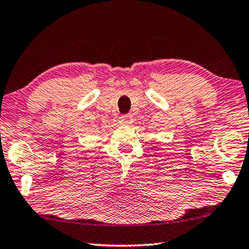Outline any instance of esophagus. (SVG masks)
<instances>
[{"label":"esophagus","instance_id":"esophagus-1","mask_svg":"<svg viewBox=\"0 0 249 249\" xmlns=\"http://www.w3.org/2000/svg\"><path fill=\"white\" fill-rule=\"evenodd\" d=\"M131 120H132L131 113H125V115H121V116L119 117L120 124H130V122H131Z\"/></svg>","mask_w":249,"mask_h":249}]
</instances>
